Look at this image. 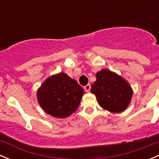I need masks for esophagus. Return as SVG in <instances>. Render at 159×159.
Here are the masks:
<instances>
[{
  "mask_svg": "<svg viewBox=\"0 0 159 159\" xmlns=\"http://www.w3.org/2000/svg\"><path fill=\"white\" fill-rule=\"evenodd\" d=\"M91 84H87V85H85L84 87V91H86V92H89L90 91V90H91Z\"/></svg>",
  "mask_w": 159,
  "mask_h": 159,
  "instance_id": "esophagus-1",
  "label": "esophagus"
}]
</instances>
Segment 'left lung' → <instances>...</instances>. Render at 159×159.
<instances>
[{"instance_id": "left-lung-1", "label": "left lung", "mask_w": 159, "mask_h": 159, "mask_svg": "<svg viewBox=\"0 0 159 159\" xmlns=\"http://www.w3.org/2000/svg\"><path fill=\"white\" fill-rule=\"evenodd\" d=\"M96 78V81L91 84V92L95 94L99 105L115 113L125 110L132 97L129 83L109 70L98 72Z\"/></svg>"}]
</instances>
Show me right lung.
<instances>
[{
  "label": "right lung",
  "mask_w": 159,
  "mask_h": 159,
  "mask_svg": "<svg viewBox=\"0 0 159 159\" xmlns=\"http://www.w3.org/2000/svg\"><path fill=\"white\" fill-rule=\"evenodd\" d=\"M84 89L66 74L53 75L42 84L37 97L46 113L56 118H66L78 108Z\"/></svg>",
  "instance_id": "right-lung-1"
}]
</instances>
